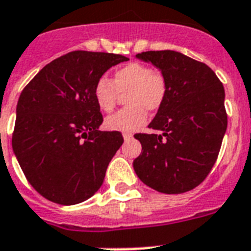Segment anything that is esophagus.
Segmentation results:
<instances>
[{"label":"esophagus","instance_id":"obj_1","mask_svg":"<svg viewBox=\"0 0 251 251\" xmlns=\"http://www.w3.org/2000/svg\"><path fill=\"white\" fill-rule=\"evenodd\" d=\"M123 137H124V141H129V140L133 138V136H132V133H123Z\"/></svg>","mask_w":251,"mask_h":251}]
</instances>
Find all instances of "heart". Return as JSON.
Returning a JSON list of instances; mask_svg holds the SVG:
<instances>
[{
  "label": "heart",
  "mask_w": 251,
  "mask_h": 251,
  "mask_svg": "<svg viewBox=\"0 0 251 251\" xmlns=\"http://www.w3.org/2000/svg\"><path fill=\"white\" fill-rule=\"evenodd\" d=\"M167 80L159 71L138 62H131L114 71L113 79L102 76L93 88L94 101L103 113H111L119 100L126 94L127 107L110 115L105 127L110 131L135 132L145 123L149 111H157L167 97Z\"/></svg>",
  "instance_id": "1"
}]
</instances>
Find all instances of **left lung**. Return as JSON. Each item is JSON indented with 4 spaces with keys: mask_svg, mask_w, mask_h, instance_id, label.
I'll use <instances>...</instances> for the list:
<instances>
[{
    "mask_svg": "<svg viewBox=\"0 0 251 251\" xmlns=\"http://www.w3.org/2000/svg\"><path fill=\"white\" fill-rule=\"evenodd\" d=\"M167 80L166 101L149 128L136 133L141 154L133 168L144 184L166 194L194 189L214 167L227 129L224 87L207 65L174 50L137 54Z\"/></svg>",
    "mask_w": 251,
    "mask_h": 251,
    "instance_id": "left-lung-1",
    "label": "left lung"
}]
</instances>
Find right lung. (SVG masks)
Wrapping results in <instances>:
<instances>
[{
    "mask_svg": "<svg viewBox=\"0 0 251 251\" xmlns=\"http://www.w3.org/2000/svg\"><path fill=\"white\" fill-rule=\"evenodd\" d=\"M120 54L75 50L54 59L25 85L17 105L13 150L35 190L59 205L91 198L122 144L118 131L103 132L94 84Z\"/></svg>",
    "mask_w": 251,
    "mask_h": 251,
    "instance_id": "add662e5",
    "label": "right lung"
}]
</instances>
